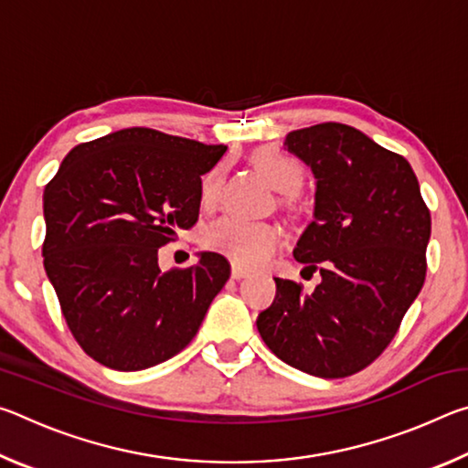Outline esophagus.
<instances>
[{
    "label": "esophagus",
    "mask_w": 468,
    "mask_h": 468,
    "mask_svg": "<svg viewBox=\"0 0 468 468\" xmlns=\"http://www.w3.org/2000/svg\"><path fill=\"white\" fill-rule=\"evenodd\" d=\"M231 276H233L235 281H241V279H245V276H250V272L245 271V268L233 264V268H231Z\"/></svg>",
    "instance_id": "esophagus-1"
}]
</instances>
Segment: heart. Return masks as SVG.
Segmentation results:
<instances>
[{
    "label": "heart",
    "mask_w": 468,
    "mask_h": 468,
    "mask_svg": "<svg viewBox=\"0 0 468 468\" xmlns=\"http://www.w3.org/2000/svg\"><path fill=\"white\" fill-rule=\"evenodd\" d=\"M251 161L264 173L268 181L282 194V204L291 206L295 194L303 187L305 169L297 158L279 148L264 146L253 153ZM220 192V169H212L202 179V206H215ZM282 241L281 229L268 220H248L241 217H223L210 225L204 233V245L235 264L258 266L266 262L279 250Z\"/></svg>",
    "instance_id": "obj_1"
}]
</instances>
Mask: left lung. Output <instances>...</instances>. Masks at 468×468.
<instances>
[{"mask_svg": "<svg viewBox=\"0 0 468 468\" xmlns=\"http://www.w3.org/2000/svg\"><path fill=\"white\" fill-rule=\"evenodd\" d=\"M315 177L314 220L292 251L320 271L312 295L276 281L258 332L276 357L318 378H346L392 343L427 272L431 215L405 156L345 123H318L284 140Z\"/></svg>", "mask_w": 468, "mask_h": 468, "instance_id": "8db88e82", "label": "left lung"}]
</instances>
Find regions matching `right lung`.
Returning <instances> with one entry per match:
<instances>
[{
    "mask_svg": "<svg viewBox=\"0 0 468 468\" xmlns=\"http://www.w3.org/2000/svg\"><path fill=\"white\" fill-rule=\"evenodd\" d=\"M225 153L128 128L69 150L45 186V272L76 343L101 366L138 371L176 357L225 287L231 266L215 251L158 268V248L196 225L202 176Z\"/></svg>",
    "mask_w": 468,
    "mask_h": 468,
    "instance_id": "obj_1",
    "label": "right lung"
}]
</instances>
